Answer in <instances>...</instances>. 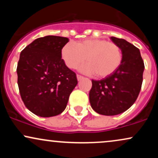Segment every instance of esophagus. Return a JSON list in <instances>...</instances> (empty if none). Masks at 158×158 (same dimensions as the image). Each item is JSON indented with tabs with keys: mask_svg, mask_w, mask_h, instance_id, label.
<instances>
[{
	"mask_svg": "<svg viewBox=\"0 0 158 158\" xmlns=\"http://www.w3.org/2000/svg\"><path fill=\"white\" fill-rule=\"evenodd\" d=\"M77 77L78 81H80V80H81V79H83V77H81V76H80V75H77Z\"/></svg>",
	"mask_w": 158,
	"mask_h": 158,
	"instance_id": "obj_1",
	"label": "esophagus"
}]
</instances>
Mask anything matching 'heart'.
<instances>
[{
  "instance_id": "1",
  "label": "heart",
  "mask_w": 158,
  "mask_h": 158,
  "mask_svg": "<svg viewBox=\"0 0 158 158\" xmlns=\"http://www.w3.org/2000/svg\"><path fill=\"white\" fill-rule=\"evenodd\" d=\"M61 57L69 68H76L86 59L88 63L81 65L80 71L89 75L97 74L99 78L109 77L122 62L120 48L106 39H88L77 44L69 41L62 47Z\"/></svg>"
}]
</instances>
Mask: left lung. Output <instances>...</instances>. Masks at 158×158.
Here are the masks:
<instances>
[{
  "label": "left lung",
  "instance_id": "obj_1",
  "mask_svg": "<svg viewBox=\"0 0 158 158\" xmlns=\"http://www.w3.org/2000/svg\"><path fill=\"white\" fill-rule=\"evenodd\" d=\"M122 51V62L114 73L101 80H92L90 106L102 115L114 116L126 111L138 97L143 82L144 63L140 52L125 39L110 37Z\"/></svg>",
  "mask_w": 158,
  "mask_h": 158
}]
</instances>
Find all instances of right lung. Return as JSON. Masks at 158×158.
<instances>
[{"instance_id": "1", "label": "right lung", "mask_w": 158, "mask_h": 158, "mask_svg": "<svg viewBox=\"0 0 158 158\" xmlns=\"http://www.w3.org/2000/svg\"><path fill=\"white\" fill-rule=\"evenodd\" d=\"M68 38H39L21 51L17 67L18 85L25 106L35 115L50 117L64 111L77 86L76 73L61 57Z\"/></svg>"}]
</instances>
